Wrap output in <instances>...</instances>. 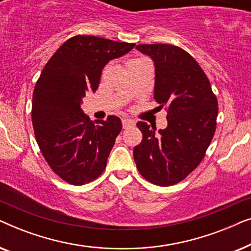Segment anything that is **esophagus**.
Segmentation results:
<instances>
[{
  "instance_id": "esophagus-1",
  "label": "esophagus",
  "mask_w": 251,
  "mask_h": 251,
  "mask_svg": "<svg viewBox=\"0 0 251 251\" xmlns=\"http://www.w3.org/2000/svg\"><path fill=\"white\" fill-rule=\"evenodd\" d=\"M122 126H123V128H125V129L130 128V126H135V121H133V120L125 118V119H122Z\"/></svg>"
}]
</instances>
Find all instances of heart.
<instances>
[{
    "label": "heart",
    "mask_w": 251,
    "mask_h": 251,
    "mask_svg": "<svg viewBox=\"0 0 251 251\" xmlns=\"http://www.w3.org/2000/svg\"><path fill=\"white\" fill-rule=\"evenodd\" d=\"M137 59H144V58H137ZM137 59H133V60H137Z\"/></svg>",
    "instance_id": "obj_1"
}]
</instances>
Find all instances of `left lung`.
<instances>
[{
    "label": "left lung",
    "instance_id": "left-lung-1",
    "mask_svg": "<svg viewBox=\"0 0 251 251\" xmlns=\"http://www.w3.org/2000/svg\"><path fill=\"white\" fill-rule=\"evenodd\" d=\"M136 49L153 60L154 99L167 108L168 126L155 133V126L137 123L143 140L133 149V159L145 179L170 186L203 159L216 130L218 101L207 75L185 50L171 44H139Z\"/></svg>",
    "mask_w": 251,
    "mask_h": 251
}]
</instances>
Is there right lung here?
Segmentation results:
<instances>
[{
  "label": "right lung",
  "mask_w": 251,
  "mask_h": 251,
  "mask_svg": "<svg viewBox=\"0 0 251 251\" xmlns=\"http://www.w3.org/2000/svg\"><path fill=\"white\" fill-rule=\"evenodd\" d=\"M135 46L90 35L71 37L36 82L32 102L36 142L51 169L67 183H89L106 168L122 122L109 115L95 125L82 111V99L97 90L105 65Z\"/></svg>",
  "instance_id": "right-lung-1"
}]
</instances>
